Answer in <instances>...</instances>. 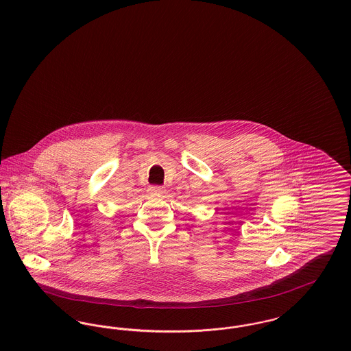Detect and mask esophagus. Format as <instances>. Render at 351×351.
I'll return each instance as SVG.
<instances>
[{
    "label": "esophagus",
    "instance_id": "esophagus-1",
    "mask_svg": "<svg viewBox=\"0 0 351 351\" xmlns=\"http://www.w3.org/2000/svg\"><path fill=\"white\" fill-rule=\"evenodd\" d=\"M165 192V188L163 186H160V185H152L149 188V193L150 195H162Z\"/></svg>",
    "mask_w": 351,
    "mask_h": 351
}]
</instances>
